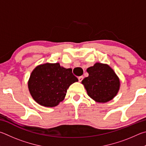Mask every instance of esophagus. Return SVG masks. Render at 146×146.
I'll use <instances>...</instances> for the list:
<instances>
[{"label":"esophagus","mask_w":146,"mask_h":146,"mask_svg":"<svg viewBox=\"0 0 146 146\" xmlns=\"http://www.w3.org/2000/svg\"><path fill=\"white\" fill-rule=\"evenodd\" d=\"M83 80V76H80V77L78 78V80L80 82H81Z\"/></svg>","instance_id":"esophagus-1"}]
</instances>
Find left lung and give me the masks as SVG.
Masks as SVG:
<instances>
[{
	"label": "left lung",
	"mask_w": 146,
	"mask_h": 146,
	"mask_svg": "<svg viewBox=\"0 0 146 146\" xmlns=\"http://www.w3.org/2000/svg\"><path fill=\"white\" fill-rule=\"evenodd\" d=\"M86 70L89 75L82 83L92 99L98 103H106L117 95L120 81L110 66L96 63Z\"/></svg>",
	"instance_id": "1"
}]
</instances>
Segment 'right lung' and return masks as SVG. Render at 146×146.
I'll return each instance as SVG.
<instances>
[{
  "label": "right lung",
  "instance_id": "1",
  "mask_svg": "<svg viewBox=\"0 0 146 146\" xmlns=\"http://www.w3.org/2000/svg\"><path fill=\"white\" fill-rule=\"evenodd\" d=\"M78 81L71 68H64L58 63H45L32 72L28 87L36 103L53 107L63 100L69 86Z\"/></svg>",
  "mask_w": 146,
  "mask_h": 146
}]
</instances>
